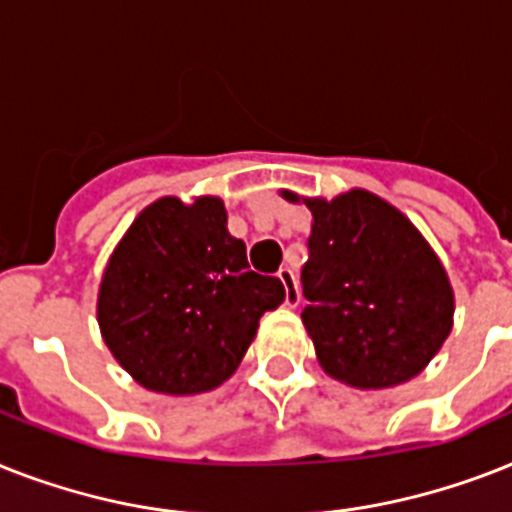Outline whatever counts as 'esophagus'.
I'll list each match as a JSON object with an SVG mask.
<instances>
[{"label": "esophagus", "instance_id": "34e87169", "mask_svg": "<svg viewBox=\"0 0 512 512\" xmlns=\"http://www.w3.org/2000/svg\"><path fill=\"white\" fill-rule=\"evenodd\" d=\"M278 281H281L286 289V305L297 307L299 305V286H297V278H294V270L292 268L278 270Z\"/></svg>", "mask_w": 512, "mask_h": 512}]
</instances>
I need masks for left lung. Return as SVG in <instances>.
Segmentation results:
<instances>
[{"label":"left lung","mask_w":512,"mask_h":512,"mask_svg":"<svg viewBox=\"0 0 512 512\" xmlns=\"http://www.w3.org/2000/svg\"><path fill=\"white\" fill-rule=\"evenodd\" d=\"M305 205L313 234L299 276L302 323L326 373L357 389L418 376L452 328L442 263L400 210L368 191Z\"/></svg>","instance_id":"left-lung-1"}]
</instances>
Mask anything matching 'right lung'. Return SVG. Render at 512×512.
Segmentation results:
<instances>
[{
	"label": "right lung",
	"mask_w": 512,
	"mask_h": 512,
	"mask_svg": "<svg viewBox=\"0 0 512 512\" xmlns=\"http://www.w3.org/2000/svg\"><path fill=\"white\" fill-rule=\"evenodd\" d=\"M284 297L278 278L249 270L220 199L165 197L110 257L97 315L110 352L141 386L197 394L236 371L257 321Z\"/></svg>",
	"instance_id": "obj_1"
}]
</instances>
